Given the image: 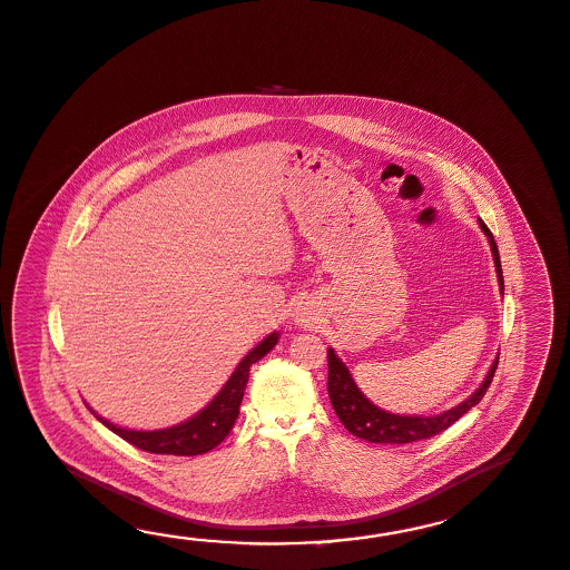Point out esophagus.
<instances>
[{"label": "esophagus", "mask_w": 570, "mask_h": 570, "mask_svg": "<svg viewBox=\"0 0 570 570\" xmlns=\"http://www.w3.org/2000/svg\"><path fill=\"white\" fill-rule=\"evenodd\" d=\"M311 318H306L304 315H298V323H308Z\"/></svg>", "instance_id": "obj_1"}]
</instances>
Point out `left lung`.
<instances>
[{"label": "left lung", "instance_id": "obj_1", "mask_svg": "<svg viewBox=\"0 0 570 570\" xmlns=\"http://www.w3.org/2000/svg\"><path fill=\"white\" fill-rule=\"evenodd\" d=\"M481 223L482 233L491 243L493 252L494 269L499 278V288L505 291L503 286V269H501V259H499V249L494 243L493 233L489 227ZM327 362H330V380H327V391H330L331 405L335 409L337 417L343 423V428L354 433L355 438H362L372 443H411L419 440H428L431 435H438L443 430H448L452 423L469 413L470 409L481 403L487 389L493 382L494 370L499 364V354L494 357L493 366L487 372V379L482 380L481 386L470 394L466 401L460 405L452 406L443 411L440 415L433 417H423V415H394L384 409L370 403L364 393L357 389L347 366L333 350H327Z\"/></svg>", "mask_w": 570, "mask_h": 570}]
</instances>
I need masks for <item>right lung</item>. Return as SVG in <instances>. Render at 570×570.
I'll list each match as a JSON object with an SVG mask.
<instances>
[{
  "mask_svg": "<svg viewBox=\"0 0 570 570\" xmlns=\"http://www.w3.org/2000/svg\"><path fill=\"white\" fill-rule=\"evenodd\" d=\"M278 340L279 333L274 331L264 342L257 343L254 350L240 360L239 366L235 367V372L230 374L227 384L220 389V393L216 394L200 413H196L184 423H177L174 428L155 431L125 430V428H116L115 423H110L108 419L96 415L94 409L89 411L100 419L108 430L115 431L116 435H120L122 440H127L128 443L137 445L145 452L169 455L206 454L223 442L228 431L233 430L235 421L239 417L240 401L249 380V370L255 362H259L267 352L274 350Z\"/></svg>",
  "mask_w": 570,
  "mask_h": 570,
  "instance_id": "add662e5",
  "label": "right lung"
}]
</instances>
